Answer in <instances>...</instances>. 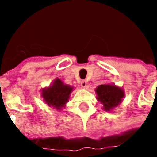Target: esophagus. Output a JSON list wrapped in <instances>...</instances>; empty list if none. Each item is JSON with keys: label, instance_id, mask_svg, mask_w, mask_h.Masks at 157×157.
Returning <instances> with one entry per match:
<instances>
[{"label": "esophagus", "instance_id": "esophagus-1", "mask_svg": "<svg viewBox=\"0 0 157 157\" xmlns=\"http://www.w3.org/2000/svg\"><path fill=\"white\" fill-rule=\"evenodd\" d=\"M81 86L83 87V88H86L87 87V81L86 80H83V81L81 82Z\"/></svg>", "mask_w": 157, "mask_h": 157}]
</instances>
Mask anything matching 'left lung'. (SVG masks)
<instances>
[{
	"label": "left lung",
	"mask_w": 157,
	"mask_h": 157,
	"mask_svg": "<svg viewBox=\"0 0 157 157\" xmlns=\"http://www.w3.org/2000/svg\"><path fill=\"white\" fill-rule=\"evenodd\" d=\"M95 92L97 99L103 105V110L107 112L118 106L124 96V92L121 88L110 84L98 86Z\"/></svg>",
	"instance_id": "left-lung-1"
}]
</instances>
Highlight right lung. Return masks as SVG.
Wrapping results in <instances>:
<instances>
[{
  "mask_svg": "<svg viewBox=\"0 0 157 157\" xmlns=\"http://www.w3.org/2000/svg\"><path fill=\"white\" fill-rule=\"evenodd\" d=\"M73 90L72 86L65 85L60 79H55L50 87L42 89L41 96L46 104L54 107L57 110L62 109L67 102L70 94Z\"/></svg>",
  "mask_w": 157,
  "mask_h": 157,
  "instance_id": "1",
  "label": "right lung"
}]
</instances>
